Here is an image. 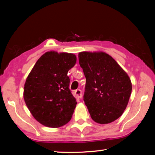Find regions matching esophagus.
<instances>
[{
  "instance_id": "obj_1",
  "label": "esophagus",
  "mask_w": 155,
  "mask_h": 155,
  "mask_svg": "<svg viewBox=\"0 0 155 155\" xmlns=\"http://www.w3.org/2000/svg\"><path fill=\"white\" fill-rule=\"evenodd\" d=\"M82 91L81 90H77L74 91V96L77 98H81L82 97Z\"/></svg>"
}]
</instances>
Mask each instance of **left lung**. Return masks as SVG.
Returning <instances> with one entry per match:
<instances>
[{
    "label": "left lung",
    "instance_id": "obj_1",
    "mask_svg": "<svg viewBox=\"0 0 155 155\" xmlns=\"http://www.w3.org/2000/svg\"><path fill=\"white\" fill-rule=\"evenodd\" d=\"M78 61L86 78L83 100L91 119L109 124L121 116L132 91L129 77L103 52H81Z\"/></svg>",
    "mask_w": 155,
    "mask_h": 155
}]
</instances>
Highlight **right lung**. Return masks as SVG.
I'll use <instances>...</instances> for the list:
<instances>
[{
	"label": "right lung",
	"mask_w": 155,
	"mask_h": 155,
	"mask_svg": "<svg viewBox=\"0 0 155 155\" xmlns=\"http://www.w3.org/2000/svg\"><path fill=\"white\" fill-rule=\"evenodd\" d=\"M76 62L74 54L50 51L31 70L25 84L24 99L40 124L58 128L71 120L77 103L69 89L67 74Z\"/></svg>",
	"instance_id": "right-lung-1"
}]
</instances>
